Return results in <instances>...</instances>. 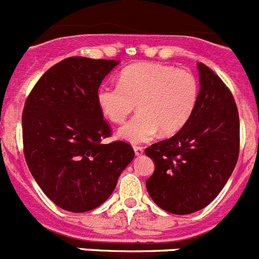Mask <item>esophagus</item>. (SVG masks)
I'll use <instances>...</instances> for the list:
<instances>
[{
    "mask_svg": "<svg viewBox=\"0 0 259 259\" xmlns=\"http://www.w3.org/2000/svg\"><path fill=\"white\" fill-rule=\"evenodd\" d=\"M134 150H135V154H136L137 157H140V155L144 153L143 146H134Z\"/></svg>",
    "mask_w": 259,
    "mask_h": 259,
    "instance_id": "1",
    "label": "esophagus"
}]
</instances>
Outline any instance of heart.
Here are the masks:
<instances>
[{"instance_id": "1", "label": "heart", "mask_w": 259, "mask_h": 259, "mask_svg": "<svg viewBox=\"0 0 259 259\" xmlns=\"http://www.w3.org/2000/svg\"><path fill=\"white\" fill-rule=\"evenodd\" d=\"M198 92L191 71L144 62L125 67L119 84H102L97 104L113 123L124 122L137 105L140 113L118 131L119 139L137 144L153 139L159 130L168 136L184 128L197 106Z\"/></svg>"}]
</instances>
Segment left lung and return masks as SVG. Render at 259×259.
Returning <instances> with one entry per match:
<instances>
[{
  "label": "left lung",
  "instance_id": "1",
  "mask_svg": "<svg viewBox=\"0 0 259 259\" xmlns=\"http://www.w3.org/2000/svg\"><path fill=\"white\" fill-rule=\"evenodd\" d=\"M200 92L189 122L167 140L146 148L154 161L146 189L161 209L178 215L207 206L237 163L240 120L235 98L211 68L197 63Z\"/></svg>",
  "mask_w": 259,
  "mask_h": 259
}]
</instances>
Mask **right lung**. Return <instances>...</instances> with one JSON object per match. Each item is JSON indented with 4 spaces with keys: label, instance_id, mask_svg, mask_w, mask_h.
Here are the masks:
<instances>
[{
    "label": "right lung",
    "instance_id": "right-lung-1",
    "mask_svg": "<svg viewBox=\"0 0 259 259\" xmlns=\"http://www.w3.org/2000/svg\"><path fill=\"white\" fill-rule=\"evenodd\" d=\"M119 61L70 57L50 67L27 97L24 157L33 179L61 209L84 212L104 203L135 157L130 144H104L111 130L97 91Z\"/></svg>",
    "mask_w": 259,
    "mask_h": 259
}]
</instances>
